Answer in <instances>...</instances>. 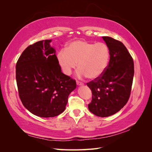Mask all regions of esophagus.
<instances>
[{
  "mask_svg": "<svg viewBox=\"0 0 152 152\" xmlns=\"http://www.w3.org/2000/svg\"><path fill=\"white\" fill-rule=\"evenodd\" d=\"M77 84L78 85V86H82V85H83L84 84L83 83H82V82H79V81H77Z\"/></svg>",
  "mask_w": 152,
  "mask_h": 152,
  "instance_id": "esophagus-1",
  "label": "esophagus"
}]
</instances>
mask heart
<instances>
[{
  "instance_id": "1",
  "label": "heart",
  "mask_w": 152,
  "mask_h": 152,
  "mask_svg": "<svg viewBox=\"0 0 152 152\" xmlns=\"http://www.w3.org/2000/svg\"><path fill=\"white\" fill-rule=\"evenodd\" d=\"M110 56V50L106 44L78 40L71 42L66 50H60L57 59L65 75H70L78 63V76L94 80L103 74L108 65Z\"/></svg>"
}]
</instances>
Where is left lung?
I'll return each instance as SVG.
<instances>
[{
    "label": "left lung",
    "instance_id": "8db88e82",
    "mask_svg": "<svg viewBox=\"0 0 152 152\" xmlns=\"http://www.w3.org/2000/svg\"><path fill=\"white\" fill-rule=\"evenodd\" d=\"M110 53L108 65L103 74L88 83L92 91L89 111L105 117L118 112L130 97L134 77V62L125 45L110 37H102Z\"/></svg>",
    "mask_w": 152,
    "mask_h": 152
}]
</instances>
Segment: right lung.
I'll return each mask as SVG.
<instances>
[{
	"label": "right lung",
	"mask_w": 152,
	"mask_h": 152,
	"mask_svg": "<svg viewBox=\"0 0 152 152\" xmlns=\"http://www.w3.org/2000/svg\"><path fill=\"white\" fill-rule=\"evenodd\" d=\"M51 40L39 41L27 47L16 65L20 98L35 115L54 117L64 112L76 82L61 72Z\"/></svg>",
	"instance_id": "right-lung-1"
}]
</instances>
